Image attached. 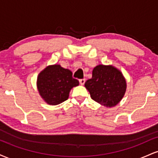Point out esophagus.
Wrapping results in <instances>:
<instances>
[{"mask_svg": "<svg viewBox=\"0 0 158 158\" xmlns=\"http://www.w3.org/2000/svg\"><path fill=\"white\" fill-rule=\"evenodd\" d=\"M85 79H79V83H80V85H83L85 84Z\"/></svg>", "mask_w": 158, "mask_h": 158, "instance_id": "34e87169", "label": "esophagus"}]
</instances>
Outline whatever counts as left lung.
Instances as JSON below:
<instances>
[{"label":"left lung","mask_w":158,"mask_h":158,"mask_svg":"<svg viewBox=\"0 0 158 158\" xmlns=\"http://www.w3.org/2000/svg\"><path fill=\"white\" fill-rule=\"evenodd\" d=\"M94 101L106 107L117 106L124 97L126 81L123 73L112 65L99 64L94 68L92 78L85 83Z\"/></svg>","instance_id":"obj_1"}]
</instances>
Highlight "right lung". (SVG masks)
Returning a JSON list of instances; mask_svg holds the SVG:
<instances>
[{"label": "right lung", "instance_id": "right-lung-1", "mask_svg": "<svg viewBox=\"0 0 158 158\" xmlns=\"http://www.w3.org/2000/svg\"><path fill=\"white\" fill-rule=\"evenodd\" d=\"M79 84L68 69L59 64L48 66L39 74L37 88L41 98L49 105L56 106L68 99L70 90Z\"/></svg>", "mask_w": 158, "mask_h": 158}]
</instances>
